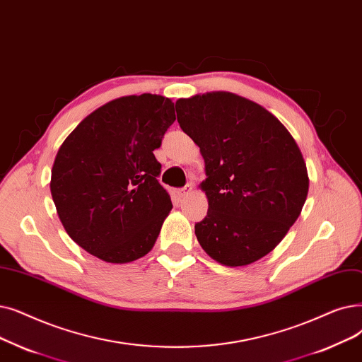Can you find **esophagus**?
Segmentation results:
<instances>
[{
    "mask_svg": "<svg viewBox=\"0 0 362 362\" xmlns=\"http://www.w3.org/2000/svg\"><path fill=\"white\" fill-rule=\"evenodd\" d=\"M192 183H187L186 186H183V187H180V189H179V197L180 198H185V197H187V195H189L191 192H192Z\"/></svg>",
    "mask_w": 362,
    "mask_h": 362,
    "instance_id": "34e87169",
    "label": "esophagus"
}]
</instances>
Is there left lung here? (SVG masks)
Masks as SVG:
<instances>
[{
	"instance_id": "obj_1",
	"label": "left lung",
	"mask_w": 362,
	"mask_h": 362,
	"mask_svg": "<svg viewBox=\"0 0 362 362\" xmlns=\"http://www.w3.org/2000/svg\"><path fill=\"white\" fill-rule=\"evenodd\" d=\"M180 129L199 146L209 211L195 223L199 245L225 266H245L286 237L308 197L296 140L269 111L228 91L176 102Z\"/></svg>"
}]
</instances>
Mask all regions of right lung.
Returning <instances> with one entry per match:
<instances>
[{
	"label": "right lung",
	"instance_id": "right-lung-1",
	"mask_svg": "<svg viewBox=\"0 0 362 362\" xmlns=\"http://www.w3.org/2000/svg\"><path fill=\"white\" fill-rule=\"evenodd\" d=\"M175 119L167 98L125 96L86 117L59 148L52 197L62 225L87 253L129 263L152 250L173 209L153 151Z\"/></svg>",
	"mask_w": 362,
	"mask_h": 362
}]
</instances>
